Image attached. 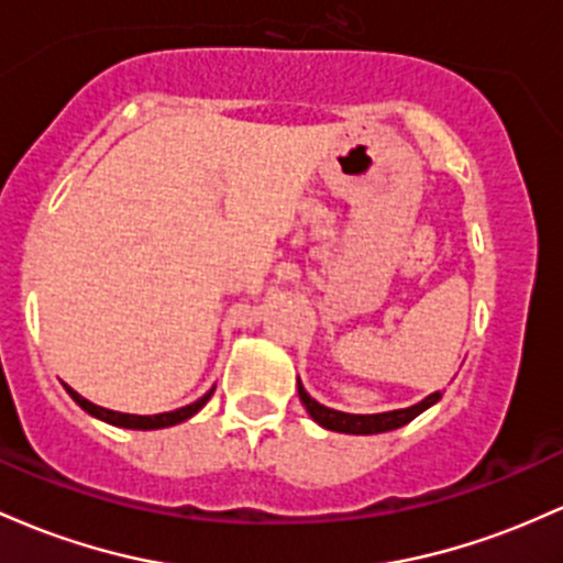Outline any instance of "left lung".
Listing matches in <instances>:
<instances>
[{"label": "left lung", "mask_w": 563, "mask_h": 563, "mask_svg": "<svg viewBox=\"0 0 563 563\" xmlns=\"http://www.w3.org/2000/svg\"><path fill=\"white\" fill-rule=\"evenodd\" d=\"M299 398L305 404V409L310 411V417L318 424H323L325 430L333 432H350V435H374V432H387L395 428H404L409 424L411 419H417L424 409H430L432 404L441 400V393H432L422 404L411 406V409H398V411H385V413H344V411H333L329 406L318 404V400L310 398V393L301 387L299 382Z\"/></svg>", "instance_id": "1"}]
</instances>
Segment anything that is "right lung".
<instances>
[{"instance_id": "obj_1", "label": "right lung", "mask_w": 563, "mask_h": 563, "mask_svg": "<svg viewBox=\"0 0 563 563\" xmlns=\"http://www.w3.org/2000/svg\"><path fill=\"white\" fill-rule=\"evenodd\" d=\"M66 390H69L71 398L77 400V404L82 406L85 411L92 413V417L103 419V422L117 424V428H131V430H159V428H170V424H178V422H184V419L195 417V413L200 411L202 406L208 404V400H211V395H213L216 387H213V390H208L206 395H202L200 400H195V404L184 406V409H176V411H168V413H154V417H139V413H120V411L101 409V406L90 404V400H85L82 395L74 393L71 387H66Z\"/></svg>"}]
</instances>
